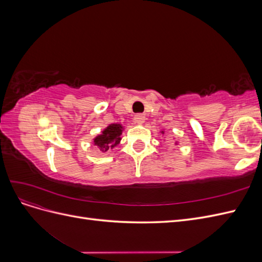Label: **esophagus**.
Returning a JSON list of instances; mask_svg holds the SVG:
<instances>
[{
	"instance_id": "34e87169",
	"label": "esophagus",
	"mask_w": 262,
	"mask_h": 262,
	"mask_svg": "<svg viewBox=\"0 0 262 262\" xmlns=\"http://www.w3.org/2000/svg\"><path fill=\"white\" fill-rule=\"evenodd\" d=\"M134 121H136V123L138 124L143 123L145 121V116L143 114H138L134 116Z\"/></svg>"
}]
</instances>
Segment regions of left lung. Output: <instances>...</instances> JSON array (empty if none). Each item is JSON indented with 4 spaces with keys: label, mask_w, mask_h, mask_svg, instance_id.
<instances>
[{
    "label": "left lung",
    "mask_w": 262,
    "mask_h": 262,
    "mask_svg": "<svg viewBox=\"0 0 262 262\" xmlns=\"http://www.w3.org/2000/svg\"><path fill=\"white\" fill-rule=\"evenodd\" d=\"M162 133H164V132H163V131H162ZM176 144H177V143H176Z\"/></svg>",
    "instance_id": "1"
}]
</instances>
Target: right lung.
Segmentation results:
<instances>
[{"mask_svg": "<svg viewBox=\"0 0 262 262\" xmlns=\"http://www.w3.org/2000/svg\"><path fill=\"white\" fill-rule=\"evenodd\" d=\"M122 125L119 123L109 124L101 134L94 139V144L97 145L101 152H108L120 143V136L122 134Z\"/></svg>", "mask_w": 262, "mask_h": 262, "instance_id": "add662e5", "label": "right lung"}]
</instances>
